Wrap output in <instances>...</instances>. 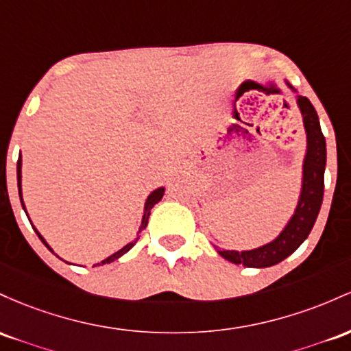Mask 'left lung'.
<instances>
[{"instance_id": "8db88e82", "label": "left lung", "mask_w": 351, "mask_h": 351, "mask_svg": "<svg viewBox=\"0 0 351 351\" xmlns=\"http://www.w3.org/2000/svg\"><path fill=\"white\" fill-rule=\"evenodd\" d=\"M297 102L306 131V156L303 160V184L297 210L282 230V234L267 245L245 252L217 249L226 261L235 263V265L263 269V267H271L282 262L283 258L292 255L302 245L303 240L308 237L315 220L318 217L322 200H324L326 143L320 128V121H318V114L308 97L298 96Z\"/></svg>"}]
</instances>
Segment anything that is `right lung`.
Wrapping results in <instances>:
<instances>
[{"label":"right lung","instance_id":"add662e5","mask_svg":"<svg viewBox=\"0 0 351 351\" xmlns=\"http://www.w3.org/2000/svg\"><path fill=\"white\" fill-rule=\"evenodd\" d=\"M16 174H18V191H19V199H21V206H23V208H25V202H23V195H21V156H19V159H18V167H16ZM162 195H164V187H160V189H156L154 192H152L151 195L147 197V200H145V207H144V215H143V226H141V230H144L145 227H147V220H149V215H151V210H152V207L156 206L157 202H159L160 199H162ZM27 215V214H26ZM34 228V227H33ZM34 230H36V228H34ZM36 234H38V237L41 239V242L45 243L46 247H48V249L53 252V249H51V247L48 245V243H46V240L41 237V234H39V232L36 230ZM139 239V237H137ZM137 239H134L131 243H128V245L125 247H123V249L121 250H117L116 254H112L111 257H108L106 258V261H102L101 263L102 265H104V263H111V262H114L116 261V258H119L121 255H124L125 252H129L132 249L134 245H136V242H137ZM101 263H97V265H101ZM96 267V265H94Z\"/></svg>","mask_w":351,"mask_h":351}]
</instances>
